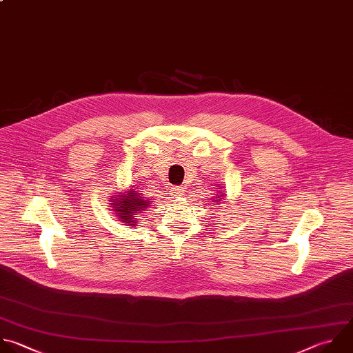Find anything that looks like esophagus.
<instances>
[{"instance_id": "obj_1", "label": "esophagus", "mask_w": 353, "mask_h": 353, "mask_svg": "<svg viewBox=\"0 0 353 353\" xmlns=\"http://www.w3.org/2000/svg\"><path fill=\"white\" fill-rule=\"evenodd\" d=\"M170 191H172V195H173V196H183L184 192H185V190H184L183 187H177V185H176V187H172Z\"/></svg>"}]
</instances>
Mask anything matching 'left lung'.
<instances>
[{"label": "left lung", "instance_id": "obj_1", "mask_svg": "<svg viewBox=\"0 0 353 353\" xmlns=\"http://www.w3.org/2000/svg\"><path fill=\"white\" fill-rule=\"evenodd\" d=\"M219 187H220V184H219ZM220 188L223 190V185H221ZM224 196H225V194H224L223 191H217V192H216V196H213V198H212V199H213V201H212V202H213V205H216V208H219L217 205H219V202L224 201ZM224 202H225V201H224Z\"/></svg>", "mask_w": 353, "mask_h": 353}]
</instances>
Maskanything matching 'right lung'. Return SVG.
<instances>
[{"label":"right lung","instance_id":"right-lung-1","mask_svg":"<svg viewBox=\"0 0 353 353\" xmlns=\"http://www.w3.org/2000/svg\"><path fill=\"white\" fill-rule=\"evenodd\" d=\"M110 208L114 216L122 220L126 225H139L140 213H144L152 201L143 196L136 188H129L128 191H119L109 198Z\"/></svg>","mask_w":353,"mask_h":353}]
</instances>
